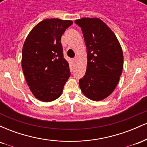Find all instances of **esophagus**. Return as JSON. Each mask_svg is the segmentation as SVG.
Returning a JSON list of instances; mask_svg holds the SVG:
<instances>
[{
  "label": "esophagus",
  "mask_w": 147,
  "mask_h": 147,
  "mask_svg": "<svg viewBox=\"0 0 147 147\" xmlns=\"http://www.w3.org/2000/svg\"><path fill=\"white\" fill-rule=\"evenodd\" d=\"M77 59H78V57H74L73 59H72V60H73V61H76L77 60Z\"/></svg>",
  "instance_id": "obj_1"
}]
</instances>
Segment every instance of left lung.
Returning a JSON list of instances; mask_svg holds the SVG:
<instances>
[{
	"instance_id": "8db88e82",
	"label": "left lung",
	"mask_w": 147,
	"mask_h": 147,
	"mask_svg": "<svg viewBox=\"0 0 147 147\" xmlns=\"http://www.w3.org/2000/svg\"><path fill=\"white\" fill-rule=\"evenodd\" d=\"M75 23L82 28L87 50V68L79 79L84 95L94 101L106 98L117 86L123 69L121 45L113 32L98 18H82Z\"/></svg>"
}]
</instances>
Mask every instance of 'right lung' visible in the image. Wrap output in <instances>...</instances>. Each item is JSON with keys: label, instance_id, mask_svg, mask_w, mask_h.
<instances>
[{"label": "right lung", "instance_id": "right-lung-1", "mask_svg": "<svg viewBox=\"0 0 147 147\" xmlns=\"http://www.w3.org/2000/svg\"><path fill=\"white\" fill-rule=\"evenodd\" d=\"M72 24L70 20L47 18L31 30L23 44L21 64L25 80L34 97L42 102L59 97L70 76L61 38Z\"/></svg>", "mask_w": 147, "mask_h": 147}]
</instances>
